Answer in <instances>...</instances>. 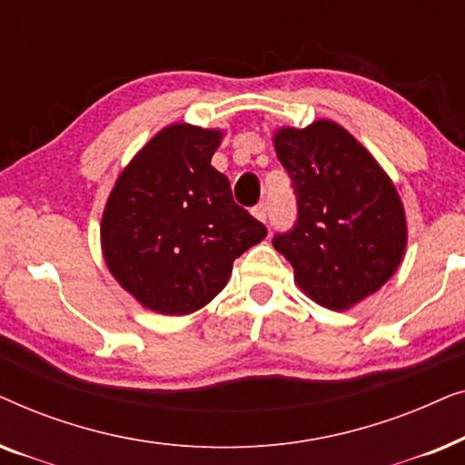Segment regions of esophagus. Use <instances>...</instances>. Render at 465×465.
<instances>
[{"label": "esophagus", "mask_w": 465, "mask_h": 465, "mask_svg": "<svg viewBox=\"0 0 465 465\" xmlns=\"http://www.w3.org/2000/svg\"><path fill=\"white\" fill-rule=\"evenodd\" d=\"M266 212H269V207H266L264 201L258 203V205L253 207V215H256V218H258L260 222H266V215H269Z\"/></svg>", "instance_id": "1"}]
</instances>
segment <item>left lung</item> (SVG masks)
Here are the masks:
<instances>
[{
  "instance_id": "8db88e82",
  "label": "left lung",
  "mask_w": 465,
  "mask_h": 465,
  "mask_svg": "<svg viewBox=\"0 0 465 465\" xmlns=\"http://www.w3.org/2000/svg\"><path fill=\"white\" fill-rule=\"evenodd\" d=\"M298 218L272 245L294 266L301 290L345 311L390 279L406 250L402 201L371 152L332 120L275 133Z\"/></svg>"
}]
</instances>
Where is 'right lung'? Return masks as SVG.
Segmentation results:
<instances>
[{"label":"right lung","instance_id":"1","mask_svg":"<svg viewBox=\"0 0 465 465\" xmlns=\"http://www.w3.org/2000/svg\"><path fill=\"white\" fill-rule=\"evenodd\" d=\"M222 131L171 124L116 180L101 220L107 269L145 309L188 315L218 296L266 228L212 167Z\"/></svg>","mask_w":465,"mask_h":465}]
</instances>
